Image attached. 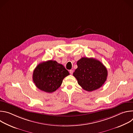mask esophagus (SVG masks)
<instances>
[{
    "mask_svg": "<svg viewBox=\"0 0 133 133\" xmlns=\"http://www.w3.org/2000/svg\"><path fill=\"white\" fill-rule=\"evenodd\" d=\"M69 73H70L71 75H72V74H73V70H69Z\"/></svg>",
    "mask_w": 133,
    "mask_h": 133,
    "instance_id": "esophagus-1",
    "label": "esophagus"
}]
</instances>
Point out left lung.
<instances>
[{
	"label": "left lung",
	"instance_id": "obj_1",
	"mask_svg": "<svg viewBox=\"0 0 133 133\" xmlns=\"http://www.w3.org/2000/svg\"><path fill=\"white\" fill-rule=\"evenodd\" d=\"M77 68L73 73L78 84L85 90L91 91L99 88L107 79V70L99 61L83 57L77 63Z\"/></svg>",
	"mask_w": 133,
	"mask_h": 133
}]
</instances>
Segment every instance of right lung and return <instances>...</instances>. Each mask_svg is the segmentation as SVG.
<instances>
[{
	"label": "right lung",
	"instance_id": "add662e5",
	"mask_svg": "<svg viewBox=\"0 0 133 133\" xmlns=\"http://www.w3.org/2000/svg\"><path fill=\"white\" fill-rule=\"evenodd\" d=\"M69 75L63 65L50 60L37 66L33 72L32 79L38 88L49 93L57 89L64 78Z\"/></svg>",
	"mask_w": 133,
	"mask_h": 133
}]
</instances>
